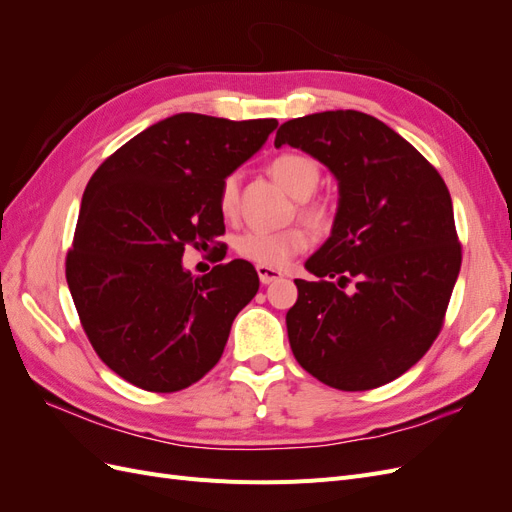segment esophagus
Here are the masks:
<instances>
[{
  "label": "esophagus",
  "instance_id": "esophagus-1",
  "mask_svg": "<svg viewBox=\"0 0 512 512\" xmlns=\"http://www.w3.org/2000/svg\"><path fill=\"white\" fill-rule=\"evenodd\" d=\"M256 271H258V277H260L262 284H271V282H277V280H282V277H284L282 271L265 267V265H258Z\"/></svg>",
  "mask_w": 512,
  "mask_h": 512
}]
</instances>
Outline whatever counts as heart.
Here are the masks:
<instances>
[{"instance_id":"obj_1","label":"heart","mask_w":512,"mask_h":512,"mask_svg":"<svg viewBox=\"0 0 512 512\" xmlns=\"http://www.w3.org/2000/svg\"><path fill=\"white\" fill-rule=\"evenodd\" d=\"M271 177L282 185L292 196L301 200L299 215L309 226L316 230H327L333 222V209L324 203H307L305 198L312 196L320 183V166L314 158L303 153H282L269 164ZM239 175H228L218 194V205L224 218H235L239 209ZM309 237L303 228H284V230H245L237 237L235 250L241 258L265 265L271 269H282L288 260L307 250Z\"/></svg>"}]
</instances>
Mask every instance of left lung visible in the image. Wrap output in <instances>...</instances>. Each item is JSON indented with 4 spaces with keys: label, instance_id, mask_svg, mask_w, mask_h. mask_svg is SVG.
I'll return each mask as SVG.
<instances>
[{
    "label": "left lung",
    "instance_id": "8db88e82",
    "mask_svg": "<svg viewBox=\"0 0 512 512\" xmlns=\"http://www.w3.org/2000/svg\"><path fill=\"white\" fill-rule=\"evenodd\" d=\"M282 145L322 162L339 190L331 237L305 262L320 280H294L292 354L333 389H376L442 329L461 269L451 194L406 138L359 111L290 119L275 134Z\"/></svg>",
    "mask_w": 512,
    "mask_h": 512
}]
</instances>
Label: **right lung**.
Instances as JSON below:
<instances>
[{
  "label": "right lung",
  "instance_id": "right-lung-1",
  "mask_svg": "<svg viewBox=\"0 0 512 512\" xmlns=\"http://www.w3.org/2000/svg\"><path fill=\"white\" fill-rule=\"evenodd\" d=\"M275 128L277 119L179 113L136 134L89 179L66 280L91 346L138 389L175 393L203 378L258 292L247 260L194 277L181 258L185 245L224 235L220 185Z\"/></svg>",
  "mask_w": 512,
  "mask_h": 512
}]
</instances>
